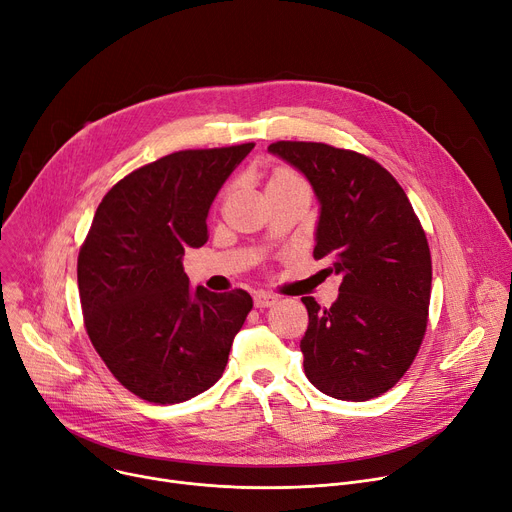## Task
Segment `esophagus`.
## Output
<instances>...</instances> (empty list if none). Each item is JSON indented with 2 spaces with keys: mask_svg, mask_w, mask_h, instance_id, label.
Listing matches in <instances>:
<instances>
[{
  "mask_svg": "<svg viewBox=\"0 0 512 512\" xmlns=\"http://www.w3.org/2000/svg\"><path fill=\"white\" fill-rule=\"evenodd\" d=\"M278 302L276 294H269V292H257L255 294V306L257 309H267V306H274Z\"/></svg>",
  "mask_w": 512,
  "mask_h": 512,
  "instance_id": "1",
  "label": "esophagus"
}]
</instances>
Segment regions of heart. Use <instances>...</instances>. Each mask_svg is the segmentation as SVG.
<instances>
[{"mask_svg":"<svg viewBox=\"0 0 512 512\" xmlns=\"http://www.w3.org/2000/svg\"><path fill=\"white\" fill-rule=\"evenodd\" d=\"M286 177H296V175L290 173V170H280V173L274 175V179H286Z\"/></svg>","mask_w":512,"mask_h":512,"instance_id":"b5f03b06","label":"heart"}]
</instances>
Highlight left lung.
<instances>
[{
  "label": "left lung",
  "instance_id": "obj_1",
  "mask_svg": "<svg viewBox=\"0 0 512 512\" xmlns=\"http://www.w3.org/2000/svg\"><path fill=\"white\" fill-rule=\"evenodd\" d=\"M311 181L321 203L315 259L342 276L323 309L304 296V374L321 393L366 401L412 366L428 325L432 259L426 232L395 177L354 150L321 142L267 148Z\"/></svg>",
  "mask_w": 512,
  "mask_h": 512
}]
</instances>
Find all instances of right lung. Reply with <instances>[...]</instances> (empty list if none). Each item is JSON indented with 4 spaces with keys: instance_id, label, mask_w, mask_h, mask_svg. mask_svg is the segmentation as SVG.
I'll list each match as a JSON object with an SVG mask.
<instances>
[{
    "instance_id": "obj_1",
    "label": "right lung",
    "mask_w": 512,
    "mask_h": 512,
    "mask_svg": "<svg viewBox=\"0 0 512 512\" xmlns=\"http://www.w3.org/2000/svg\"><path fill=\"white\" fill-rule=\"evenodd\" d=\"M253 142L181 150L123 177L102 197L78 255L84 327L113 377L150 403L210 389L253 309L249 292L189 288L185 249L208 243L216 193Z\"/></svg>"
}]
</instances>
